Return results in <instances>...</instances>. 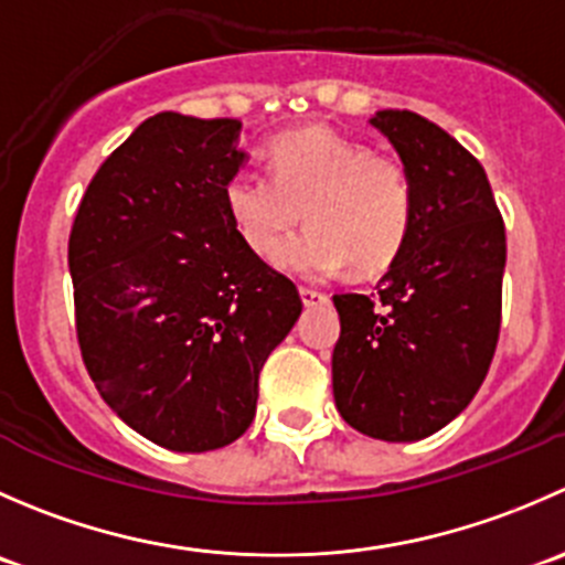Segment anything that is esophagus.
<instances>
[{"instance_id":"esophagus-1","label":"esophagus","mask_w":565,"mask_h":565,"mask_svg":"<svg viewBox=\"0 0 565 565\" xmlns=\"http://www.w3.org/2000/svg\"><path fill=\"white\" fill-rule=\"evenodd\" d=\"M300 300H303L306 306H317V303H326L328 295L320 292V289H315V287H300Z\"/></svg>"}]
</instances>
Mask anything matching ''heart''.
<instances>
[{
  "instance_id": "b5f03b06",
  "label": "heart",
  "mask_w": 565,
  "mask_h": 565,
  "mask_svg": "<svg viewBox=\"0 0 565 565\" xmlns=\"http://www.w3.org/2000/svg\"><path fill=\"white\" fill-rule=\"evenodd\" d=\"M267 173L239 171L223 190L234 228L254 254L270 256L303 214L310 226L276 252L292 276L322 278L353 265L370 276L403 248L411 228V182L392 154L306 126L273 137Z\"/></svg>"
}]
</instances>
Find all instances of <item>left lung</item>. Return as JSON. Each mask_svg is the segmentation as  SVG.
<instances>
[{"mask_svg":"<svg viewBox=\"0 0 565 565\" xmlns=\"http://www.w3.org/2000/svg\"><path fill=\"white\" fill-rule=\"evenodd\" d=\"M370 124L397 151L414 210L377 295H333V399L364 436L419 441L472 403L494 359L505 223L483 166L441 126L408 109Z\"/></svg>","mask_w":565,"mask_h":565,"instance_id":"1","label":"left lung"}]
</instances>
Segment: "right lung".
Instances as JSON below:
<instances>
[{"label":"right lung","mask_w":565,"mask_h":565,"mask_svg":"<svg viewBox=\"0 0 565 565\" xmlns=\"http://www.w3.org/2000/svg\"><path fill=\"white\" fill-rule=\"evenodd\" d=\"M243 124L157 113L104 160L68 239L76 337L104 403L173 452L250 428L267 355L303 303L245 245L223 190Z\"/></svg>","instance_id":"obj_1"}]
</instances>
